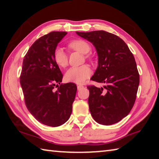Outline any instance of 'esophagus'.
<instances>
[{
    "label": "esophagus",
    "mask_w": 159,
    "mask_h": 159,
    "mask_svg": "<svg viewBox=\"0 0 159 159\" xmlns=\"http://www.w3.org/2000/svg\"><path fill=\"white\" fill-rule=\"evenodd\" d=\"M84 88V86H83V85H77V89H78V90H81L82 88Z\"/></svg>",
    "instance_id": "esophagus-1"
}]
</instances>
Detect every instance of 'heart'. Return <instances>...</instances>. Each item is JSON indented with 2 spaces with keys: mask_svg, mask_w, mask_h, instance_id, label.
I'll use <instances>...</instances> for the list:
<instances>
[{
  "mask_svg": "<svg viewBox=\"0 0 159 159\" xmlns=\"http://www.w3.org/2000/svg\"><path fill=\"white\" fill-rule=\"evenodd\" d=\"M69 47L83 55H86L91 50L90 45L87 41L81 39L74 40V41L69 42ZM53 58L55 63L61 67L66 66L68 64L67 55L61 48H57L54 51ZM85 58L90 59L91 57L89 55H86ZM91 74H92L91 69L89 66L86 65V64L80 66H73L66 71L65 74V79L69 82L82 83L90 76Z\"/></svg>",
  "mask_w": 159,
  "mask_h": 159,
  "instance_id": "obj_1",
  "label": "heart"
}]
</instances>
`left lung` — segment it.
I'll return each instance as SVG.
<instances>
[{
	"label": "left lung",
	"instance_id": "8db88e82",
	"mask_svg": "<svg viewBox=\"0 0 159 159\" xmlns=\"http://www.w3.org/2000/svg\"><path fill=\"white\" fill-rule=\"evenodd\" d=\"M76 34L95 47L98 66L91 80L102 88L88 85V104L96 122L112 125L125 117L134 104L139 83L135 60L123 40L104 31Z\"/></svg>",
	"mask_w": 159,
	"mask_h": 159
}]
</instances>
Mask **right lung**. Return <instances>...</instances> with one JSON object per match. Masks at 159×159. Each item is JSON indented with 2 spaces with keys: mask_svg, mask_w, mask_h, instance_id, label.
Instances as JSON below:
<instances>
[{
  "mask_svg": "<svg viewBox=\"0 0 159 159\" xmlns=\"http://www.w3.org/2000/svg\"><path fill=\"white\" fill-rule=\"evenodd\" d=\"M66 34L52 31L35 41L24 58L20 78L29 112L38 121L51 127L69 120L77 90L73 83L61 84L63 75L53 58L54 51Z\"/></svg>",
  "mask_w": 159,
  "mask_h": 159,
  "instance_id": "right-lung-1",
  "label": "right lung"
}]
</instances>
